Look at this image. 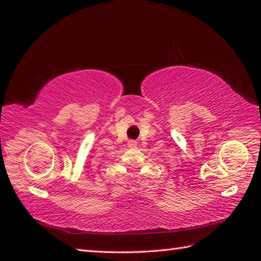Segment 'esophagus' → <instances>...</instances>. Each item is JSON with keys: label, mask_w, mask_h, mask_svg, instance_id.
I'll return each mask as SVG.
<instances>
[{"label": "esophagus", "mask_w": 261, "mask_h": 261, "mask_svg": "<svg viewBox=\"0 0 261 261\" xmlns=\"http://www.w3.org/2000/svg\"><path fill=\"white\" fill-rule=\"evenodd\" d=\"M127 145H128V147H129V148H136L137 143H136L135 140H130Z\"/></svg>", "instance_id": "34e87169"}]
</instances>
